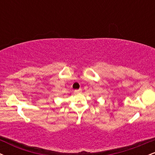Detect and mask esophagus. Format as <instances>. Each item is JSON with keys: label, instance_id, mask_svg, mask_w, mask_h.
I'll use <instances>...</instances> for the list:
<instances>
[{"label": "esophagus", "instance_id": "34e87169", "mask_svg": "<svg viewBox=\"0 0 155 155\" xmlns=\"http://www.w3.org/2000/svg\"><path fill=\"white\" fill-rule=\"evenodd\" d=\"M81 91H82V90H81V89H79V90H74V92H75L76 94H80V93H81Z\"/></svg>", "mask_w": 155, "mask_h": 155}]
</instances>
